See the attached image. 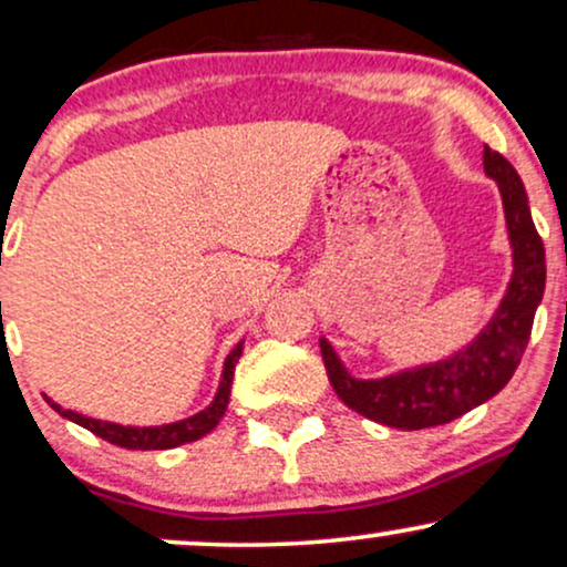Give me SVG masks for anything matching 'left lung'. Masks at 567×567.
<instances>
[{
    "label": "left lung",
    "instance_id": "left-lung-1",
    "mask_svg": "<svg viewBox=\"0 0 567 567\" xmlns=\"http://www.w3.org/2000/svg\"><path fill=\"white\" fill-rule=\"evenodd\" d=\"M484 171L499 184L515 270L497 316L476 341L460 349L454 358L433 365L412 368L386 379L360 381L347 373L331 344L320 339L333 391L347 408L370 421L402 431L444 425L499 394L520 365L547 281L544 244L530 220L528 197L518 171L488 146H484Z\"/></svg>",
    "mask_w": 567,
    "mask_h": 567
}]
</instances>
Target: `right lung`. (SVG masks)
<instances>
[{"label": "right lung", "instance_id": "1", "mask_svg": "<svg viewBox=\"0 0 567 567\" xmlns=\"http://www.w3.org/2000/svg\"><path fill=\"white\" fill-rule=\"evenodd\" d=\"M241 347H244V341H239V344L230 349V354L226 358V368H223L220 389H218V394H215L213 404H209L207 410L197 412V415L186 417V421H178V423L155 425V429H134V425L94 421V417L79 415V412H73V410H62L60 404H54L49 400L47 402L52 404V408L58 410L62 417L83 425V429L96 433V436L104 439V442L123 446V450H173V446L197 442V439H202L205 433L213 431L215 425L220 423V417L226 415L228 396H230V381H234L236 362H239V358H241Z\"/></svg>", "mask_w": 567, "mask_h": 567}]
</instances>
